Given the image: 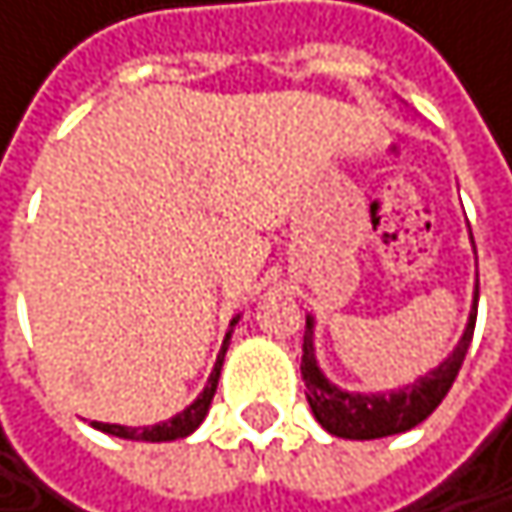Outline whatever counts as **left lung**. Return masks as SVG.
<instances>
[{
	"instance_id": "left-lung-1",
	"label": "left lung",
	"mask_w": 512,
	"mask_h": 512,
	"mask_svg": "<svg viewBox=\"0 0 512 512\" xmlns=\"http://www.w3.org/2000/svg\"><path fill=\"white\" fill-rule=\"evenodd\" d=\"M477 297H480V285L474 288V303L468 312V324L456 342V348L426 375H420L417 381L399 387V390H387V393H351L336 387L318 366L315 357V318L306 315V339H303V381H306V399L309 408L315 414V420L336 438H348V441H372V438H387V435H399L408 432L414 426H420L450 393L468 345L474 339V324H477Z\"/></svg>"
}]
</instances>
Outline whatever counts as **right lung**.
Masks as SVG:
<instances>
[{"instance_id": "add662e5", "label": "right lung", "mask_w": 512, "mask_h": 512, "mask_svg": "<svg viewBox=\"0 0 512 512\" xmlns=\"http://www.w3.org/2000/svg\"><path fill=\"white\" fill-rule=\"evenodd\" d=\"M236 321H239V315L230 321V330H227V336H224V342H221V351H218V357H215V366H212V372H209V381H206V387H203V393L185 408V411H179L176 417H170V420H164V423H152V426H119V423H92L98 432H107V435H113V438H125V441H149V444H161V441H176V438H188L203 420H206V414H209V405H212V396H215V387H218V378H221V366H224V354H227V345H230V333H233V327H236Z\"/></svg>"}]
</instances>
